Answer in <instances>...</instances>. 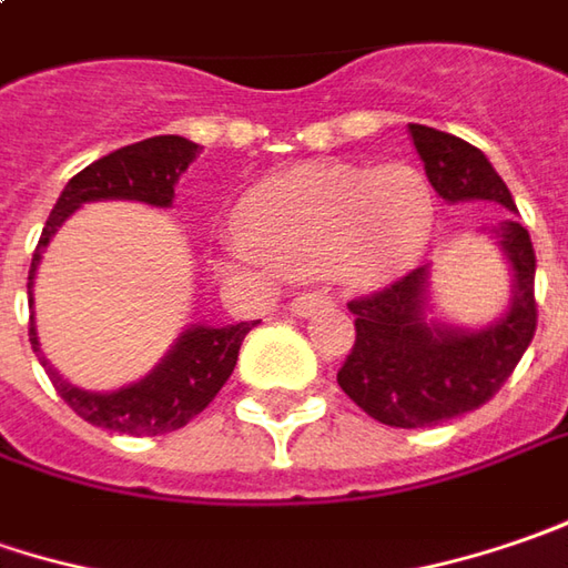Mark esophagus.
Wrapping results in <instances>:
<instances>
[{
    "label": "esophagus",
    "instance_id": "34e87169",
    "mask_svg": "<svg viewBox=\"0 0 568 568\" xmlns=\"http://www.w3.org/2000/svg\"><path fill=\"white\" fill-rule=\"evenodd\" d=\"M324 305H331V298H327L324 292H305V295L292 298V305H288V311H292L295 317H308L311 311L324 308Z\"/></svg>",
    "mask_w": 568,
    "mask_h": 568
}]
</instances>
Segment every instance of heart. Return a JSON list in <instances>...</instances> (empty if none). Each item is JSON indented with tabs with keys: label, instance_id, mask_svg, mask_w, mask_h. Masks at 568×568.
<instances>
[{
	"label": "heart",
	"instance_id": "b5f03b06",
	"mask_svg": "<svg viewBox=\"0 0 568 568\" xmlns=\"http://www.w3.org/2000/svg\"><path fill=\"white\" fill-rule=\"evenodd\" d=\"M435 196L419 171L308 161L260 181L237 210L241 235L222 247L235 266L276 263L285 273L331 270L349 285H382L426 251Z\"/></svg>",
	"mask_w": 568,
	"mask_h": 568
}]
</instances>
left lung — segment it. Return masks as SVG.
<instances>
[{
  "label": "left lung",
  "mask_w": 568,
  "mask_h": 568,
  "mask_svg": "<svg viewBox=\"0 0 568 568\" xmlns=\"http://www.w3.org/2000/svg\"><path fill=\"white\" fill-rule=\"evenodd\" d=\"M409 139L426 164L432 190L445 203H499L511 215L480 229L503 251L511 273L508 308L483 327H457L432 317V266L382 292L349 302L356 346L336 382L372 419L397 429H423L483 407L515 372L537 331L534 244L515 219V200L496 168L470 142L409 123Z\"/></svg>",
  "instance_id": "1"
}]
</instances>
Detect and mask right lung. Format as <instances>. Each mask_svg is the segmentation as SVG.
I'll return each instance as SVG.
<instances>
[{"instance_id":"1","label":"right lung","mask_w":568,"mask_h":568,"mask_svg":"<svg viewBox=\"0 0 568 568\" xmlns=\"http://www.w3.org/2000/svg\"><path fill=\"white\" fill-rule=\"evenodd\" d=\"M196 155L200 145L184 136H152L123 145L104 159L91 161L85 171H79L65 184L43 225L28 273V308H31L28 336L57 394L91 426L123 432V435H164L186 426L196 413L210 407L222 384L232 378L244 336L254 324H260V321L251 324L241 321L225 327L190 324L149 375L116 390H85L79 384L65 382L40 349L38 327H34V280L43 251L62 229V222L85 203H101V200H133L155 210H168L174 203V186Z\"/></svg>"}]
</instances>
